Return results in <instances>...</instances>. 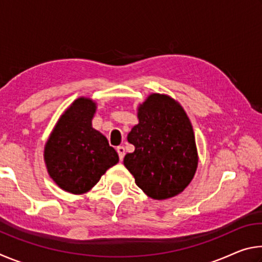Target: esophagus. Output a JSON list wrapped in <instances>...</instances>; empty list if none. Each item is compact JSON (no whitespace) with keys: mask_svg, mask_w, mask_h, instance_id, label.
Wrapping results in <instances>:
<instances>
[{"mask_svg":"<svg viewBox=\"0 0 262 262\" xmlns=\"http://www.w3.org/2000/svg\"><path fill=\"white\" fill-rule=\"evenodd\" d=\"M117 152L119 155V158H120V161H122L123 157H125V148L121 147V145H119L117 148Z\"/></svg>","mask_w":262,"mask_h":262,"instance_id":"1","label":"esophagus"}]
</instances>
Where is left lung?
<instances>
[{
	"label": "left lung",
	"instance_id": "8db88e82",
	"mask_svg": "<svg viewBox=\"0 0 262 262\" xmlns=\"http://www.w3.org/2000/svg\"><path fill=\"white\" fill-rule=\"evenodd\" d=\"M137 119L127 136L135 150L126 155L123 165L149 198H173L190 184L198 168L189 118L172 97L151 94L137 106Z\"/></svg>",
	"mask_w": 262,
	"mask_h": 262
}]
</instances>
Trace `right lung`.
Returning <instances> with one entry per match:
<instances>
[{"label": "right lung", "mask_w": 262, "mask_h": 262, "mask_svg": "<svg viewBox=\"0 0 262 262\" xmlns=\"http://www.w3.org/2000/svg\"><path fill=\"white\" fill-rule=\"evenodd\" d=\"M96 110L91 98L75 99L61 114L43 148L48 174L68 193H88L119 162L107 139L92 127Z\"/></svg>", "instance_id": "add662e5"}]
</instances>
